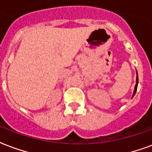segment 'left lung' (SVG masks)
<instances>
[{"instance_id":"left-lung-1","label":"left lung","mask_w":152,"mask_h":152,"mask_svg":"<svg viewBox=\"0 0 152 152\" xmlns=\"http://www.w3.org/2000/svg\"><path fill=\"white\" fill-rule=\"evenodd\" d=\"M138 83H139V78H138L137 71H136V84H135V89H134V91H133V95H132V98H133V96H135V92H136V90H137V87H138Z\"/></svg>"}]
</instances>
